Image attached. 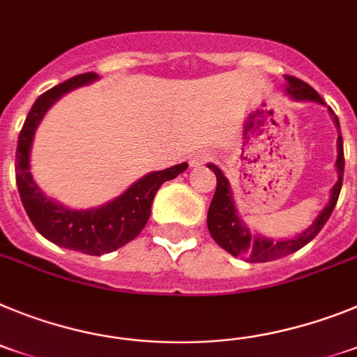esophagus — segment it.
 <instances>
[{
  "mask_svg": "<svg viewBox=\"0 0 357 357\" xmlns=\"http://www.w3.org/2000/svg\"><path fill=\"white\" fill-rule=\"evenodd\" d=\"M210 160H212V154L206 153V151H203V153H197L190 158V167H199Z\"/></svg>",
  "mask_w": 357,
  "mask_h": 357,
  "instance_id": "34e87169",
  "label": "esophagus"
}]
</instances>
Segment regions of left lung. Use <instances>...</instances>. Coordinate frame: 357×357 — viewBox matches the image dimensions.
Listing matches in <instances>:
<instances>
[{"label":"left lung","instance_id":"8db88e82","mask_svg":"<svg viewBox=\"0 0 357 357\" xmlns=\"http://www.w3.org/2000/svg\"><path fill=\"white\" fill-rule=\"evenodd\" d=\"M286 93L287 97L298 102H316V104L325 105L324 98L314 91L309 84H305L303 80L296 79V77H286ZM328 114L333 119L334 126L337 127V158H336V172L337 181L334 183V187L331 188V196H328V203L325 204L321 212L316 215L311 226H307L305 230L300 234L293 235L287 238H269L260 234H253L243 221V217L238 215L237 204L234 199V190L222 170L213 163H208V169L213 170V174L217 178V188L213 194V199L210 203L208 217H206V225H208V231L212 238L215 241L222 250L230 253L234 257H241L246 262H269V260H277L282 257L291 255V253L298 252L300 248L309 244L312 238L318 235V231L325 226L328 221V217L333 213L334 206L340 197V190L343 185V170H345V158H343V138L342 131H340V120L334 114V111L328 107Z\"/></svg>","mask_w":357,"mask_h":357}]
</instances>
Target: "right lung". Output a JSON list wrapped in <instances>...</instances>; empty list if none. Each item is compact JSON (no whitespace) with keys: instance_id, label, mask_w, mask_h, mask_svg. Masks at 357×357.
<instances>
[{"instance_id":"1","label":"right lung","mask_w":357,"mask_h":357,"mask_svg":"<svg viewBox=\"0 0 357 357\" xmlns=\"http://www.w3.org/2000/svg\"><path fill=\"white\" fill-rule=\"evenodd\" d=\"M98 79L100 77L97 73H82L43 93L33 102L32 109L24 120L15 151V183L21 203L36 230L48 238L50 243L86 255H104L131 243L147 225L151 204L161 185L169 179H174L188 167L187 163H179L170 169L149 172L132 183L119 197L95 208H68L59 201L45 196V192L37 187L30 172V153L37 127L45 119L46 111L59 98Z\"/></svg>"}]
</instances>
